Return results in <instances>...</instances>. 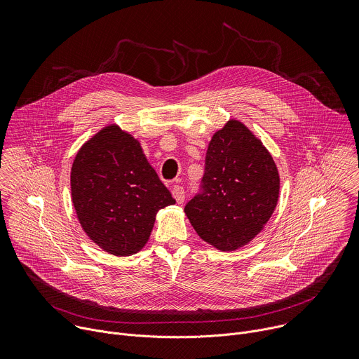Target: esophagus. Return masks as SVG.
Returning a JSON list of instances; mask_svg holds the SVG:
<instances>
[{"instance_id":"34e87169","label":"esophagus","mask_w":359,"mask_h":359,"mask_svg":"<svg viewBox=\"0 0 359 359\" xmlns=\"http://www.w3.org/2000/svg\"><path fill=\"white\" fill-rule=\"evenodd\" d=\"M172 194H173V197L176 198V201L179 203V204H182L183 201H184V189L182 187V186H179V184H175L173 187H172Z\"/></svg>"}]
</instances>
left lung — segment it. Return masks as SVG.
Returning a JSON list of instances; mask_svg holds the SVG:
<instances>
[{"label":"left lung","instance_id":"1","mask_svg":"<svg viewBox=\"0 0 359 359\" xmlns=\"http://www.w3.org/2000/svg\"><path fill=\"white\" fill-rule=\"evenodd\" d=\"M277 166L241 122L229 121L208 147L200 191L184 213L196 233L222 251H233L257 236L278 200Z\"/></svg>","mask_w":359,"mask_h":359}]
</instances>
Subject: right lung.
<instances>
[{
  "instance_id": "obj_1",
  "label": "right lung",
  "mask_w": 359,
  "mask_h": 359,
  "mask_svg": "<svg viewBox=\"0 0 359 359\" xmlns=\"http://www.w3.org/2000/svg\"><path fill=\"white\" fill-rule=\"evenodd\" d=\"M71 191L83 231L119 257L142 250L156 213L176 203L140 143L116 125L104 128L79 149Z\"/></svg>"
}]
</instances>
